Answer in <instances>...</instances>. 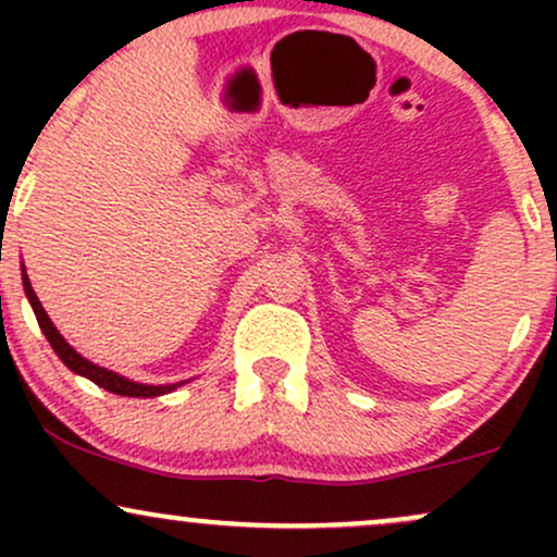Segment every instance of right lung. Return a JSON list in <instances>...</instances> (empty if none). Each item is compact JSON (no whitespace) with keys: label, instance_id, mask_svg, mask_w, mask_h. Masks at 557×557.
<instances>
[{"label":"right lung","instance_id":"right-lung-1","mask_svg":"<svg viewBox=\"0 0 557 557\" xmlns=\"http://www.w3.org/2000/svg\"><path fill=\"white\" fill-rule=\"evenodd\" d=\"M23 290H25V296H28L30 306H34V314L38 319V327H41L44 335H47L49 345H52L54 354L60 356L62 363H65L70 372L86 376V380H91L94 385L110 389V393H114V395H127V398H157V395L172 393V389L183 385V382H175V385H144V382H133V380H127V376H120L117 372H110V369L96 367V363H91L88 359H83L78 350H75L73 345H70L65 337H62L60 332H57V327L52 324V319H49L47 311H44L41 300L36 298L34 287H30L28 274H25V267H23Z\"/></svg>","mask_w":557,"mask_h":557}]
</instances>
